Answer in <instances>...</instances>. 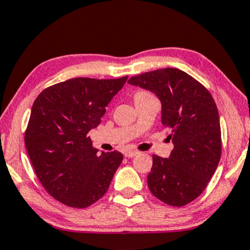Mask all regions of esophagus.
I'll list each match as a JSON object with an SVG mask.
<instances>
[{
    "mask_svg": "<svg viewBox=\"0 0 250 250\" xmlns=\"http://www.w3.org/2000/svg\"><path fill=\"white\" fill-rule=\"evenodd\" d=\"M138 153H140V152H138V151H136V150H127V151H125V157L132 158V157L137 156Z\"/></svg>",
    "mask_w": 250,
    "mask_h": 250,
    "instance_id": "esophagus-1",
    "label": "esophagus"
}]
</instances>
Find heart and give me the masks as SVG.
<instances>
[{"mask_svg":"<svg viewBox=\"0 0 250 250\" xmlns=\"http://www.w3.org/2000/svg\"><path fill=\"white\" fill-rule=\"evenodd\" d=\"M140 93H145V92H140Z\"/></svg>","mask_w":250,"mask_h":250,"instance_id":"1","label":"heart"}]
</instances>
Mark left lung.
Instances as JSON below:
<instances>
[{"mask_svg":"<svg viewBox=\"0 0 250 250\" xmlns=\"http://www.w3.org/2000/svg\"><path fill=\"white\" fill-rule=\"evenodd\" d=\"M129 84L151 91L162 103V123L174 148L168 158L153 154L147 175L150 191L172 207L200 196L222 156L218 109L209 91L187 72L157 69L134 76Z\"/></svg>","mask_w":250,"mask_h":250,"instance_id":"8db88e82","label":"left lung"}]
</instances>
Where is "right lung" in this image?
Masks as SVG:
<instances>
[{"instance_id": "add662e5", "label": "right lung", "mask_w": 250, "mask_h": 250, "mask_svg": "<svg viewBox=\"0 0 250 250\" xmlns=\"http://www.w3.org/2000/svg\"><path fill=\"white\" fill-rule=\"evenodd\" d=\"M127 80L71 78L34 100L25 146L43 188L68 207L83 209L100 200L122 163L119 151L98 153L87 134Z\"/></svg>"}]
</instances>
